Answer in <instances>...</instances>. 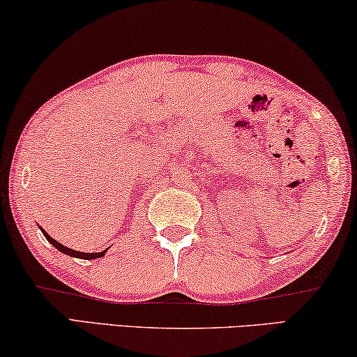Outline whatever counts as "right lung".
Returning a JSON list of instances; mask_svg holds the SVG:
<instances>
[{
  "label": "right lung",
  "instance_id": "add662e5",
  "mask_svg": "<svg viewBox=\"0 0 357 357\" xmlns=\"http://www.w3.org/2000/svg\"><path fill=\"white\" fill-rule=\"evenodd\" d=\"M41 232L45 234V237L47 238V242L52 243V245H54L57 250H59V252L68 255V257H73V258H82V259H96V258L104 257L105 252H107V250H104V252H99V253H84V252H77V250H72V248H68V247H66V245H62L61 242H57L56 238H52V237L50 236V234H47L45 229H41Z\"/></svg>",
  "mask_w": 357,
  "mask_h": 357
}]
</instances>
